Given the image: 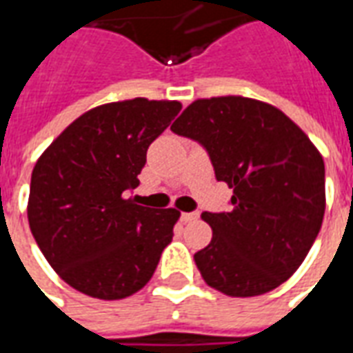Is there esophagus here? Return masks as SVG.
<instances>
[{
  "instance_id": "obj_1",
  "label": "esophagus",
  "mask_w": 353,
  "mask_h": 353,
  "mask_svg": "<svg viewBox=\"0 0 353 353\" xmlns=\"http://www.w3.org/2000/svg\"><path fill=\"white\" fill-rule=\"evenodd\" d=\"M182 221L184 222H194L199 219V212H182V216H181Z\"/></svg>"
}]
</instances>
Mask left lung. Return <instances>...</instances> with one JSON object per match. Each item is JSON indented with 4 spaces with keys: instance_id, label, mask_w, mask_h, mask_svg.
Wrapping results in <instances>:
<instances>
[{
    "instance_id": "left-lung-1",
    "label": "left lung",
    "mask_w": 353,
    "mask_h": 353,
    "mask_svg": "<svg viewBox=\"0 0 353 353\" xmlns=\"http://www.w3.org/2000/svg\"><path fill=\"white\" fill-rule=\"evenodd\" d=\"M201 142L232 211L203 212L211 243L194 254L205 283L259 296L299 270L325 214V163L308 134L268 102L239 94L197 99L171 125Z\"/></svg>"
}]
</instances>
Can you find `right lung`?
Listing matches in <instances>:
<instances>
[{"label": "right lung", "instance_id": "add662e5", "mask_svg": "<svg viewBox=\"0 0 353 353\" xmlns=\"http://www.w3.org/2000/svg\"><path fill=\"white\" fill-rule=\"evenodd\" d=\"M181 108L179 101L142 97L101 104L72 121L36 161L30 230L76 291L119 301L154 276L181 212L154 211L123 194L139 186L148 146Z\"/></svg>", "mask_w": 353, "mask_h": 353}]
</instances>
